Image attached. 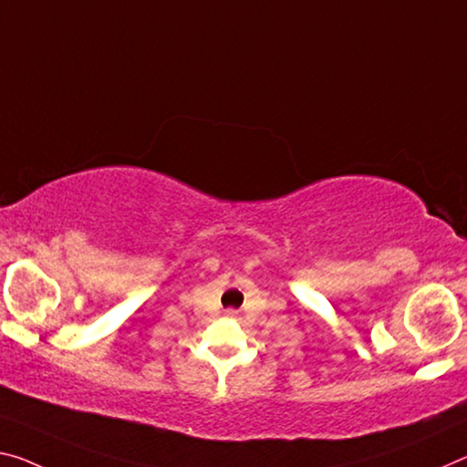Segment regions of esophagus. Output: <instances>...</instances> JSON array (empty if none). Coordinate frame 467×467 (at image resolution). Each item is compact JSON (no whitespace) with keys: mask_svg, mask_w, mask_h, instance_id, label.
Listing matches in <instances>:
<instances>
[{"mask_svg":"<svg viewBox=\"0 0 467 467\" xmlns=\"http://www.w3.org/2000/svg\"><path fill=\"white\" fill-rule=\"evenodd\" d=\"M226 316H231V317H234V316H236V309H226Z\"/></svg>","mask_w":467,"mask_h":467,"instance_id":"esophagus-1","label":"esophagus"}]
</instances>
